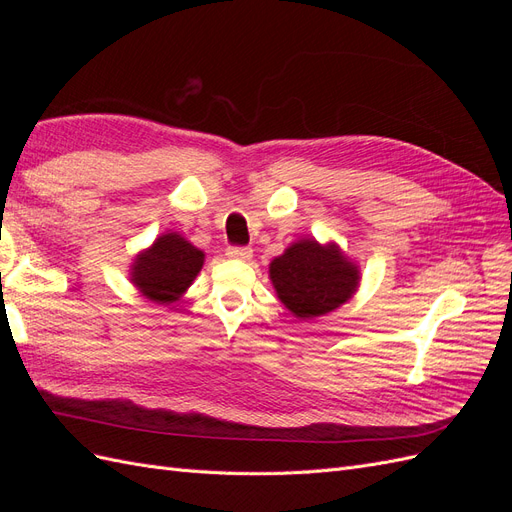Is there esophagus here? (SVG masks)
<instances>
[{"instance_id":"34e87169","label":"esophagus","mask_w":512,"mask_h":512,"mask_svg":"<svg viewBox=\"0 0 512 512\" xmlns=\"http://www.w3.org/2000/svg\"><path fill=\"white\" fill-rule=\"evenodd\" d=\"M226 256L232 258V260H250L252 258V250L250 247H228L226 250Z\"/></svg>"}]
</instances>
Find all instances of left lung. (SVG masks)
<instances>
[{"mask_svg":"<svg viewBox=\"0 0 512 512\" xmlns=\"http://www.w3.org/2000/svg\"><path fill=\"white\" fill-rule=\"evenodd\" d=\"M269 280L288 312L307 322L350 301L359 290L361 269L335 241L303 237L271 260Z\"/></svg>","mask_w":512,"mask_h":512,"instance_id":"1","label":"left lung"}]
</instances>
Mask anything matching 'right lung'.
Returning <instances> with one entry per match:
<instances>
[{"instance_id": "right-lung-1", "label": "right lung", "mask_w": 512, "mask_h": 512, "mask_svg": "<svg viewBox=\"0 0 512 512\" xmlns=\"http://www.w3.org/2000/svg\"><path fill=\"white\" fill-rule=\"evenodd\" d=\"M205 265V252L175 230H166L130 265V282L145 299L158 305L179 301Z\"/></svg>"}]
</instances>
